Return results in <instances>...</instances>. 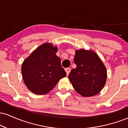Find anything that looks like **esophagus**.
<instances>
[{
    "label": "esophagus",
    "instance_id": "obj_1",
    "mask_svg": "<svg viewBox=\"0 0 128 128\" xmlns=\"http://www.w3.org/2000/svg\"><path fill=\"white\" fill-rule=\"evenodd\" d=\"M66 73H67V76H68L69 74V73L70 72V70H71V69L70 68H66Z\"/></svg>",
    "mask_w": 128,
    "mask_h": 128
}]
</instances>
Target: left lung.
<instances>
[{"mask_svg": "<svg viewBox=\"0 0 128 128\" xmlns=\"http://www.w3.org/2000/svg\"><path fill=\"white\" fill-rule=\"evenodd\" d=\"M73 68L68 79L74 89L84 97L96 96L106 84V67L98 54L92 50H76Z\"/></svg>", "mask_w": 128, "mask_h": 128, "instance_id": "8db88e82", "label": "left lung"}]
</instances>
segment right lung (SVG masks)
<instances>
[{"mask_svg": "<svg viewBox=\"0 0 128 128\" xmlns=\"http://www.w3.org/2000/svg\"><path fill=\"white\" fill-rule=\"evenodd\" d=\"M58 48L45 42L40 46L22 65L23 81L28 89L36 94L50 92L61 79L66 76L61 60L56 55Z\"/></svg>", "mask_w": 128, "mask_h": 128, "instance_id": "obj_1", "label": "right lung"}]
</instances>
